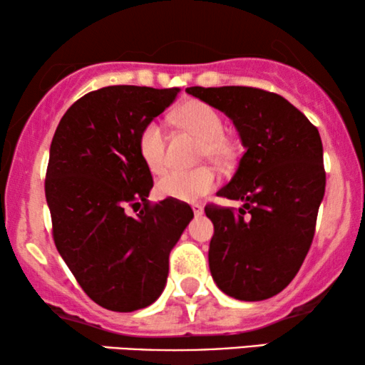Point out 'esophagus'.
Segmentation results:
<instances>
[{
  "label": "esophagus",
  "instance_id": "obj_1",
  "mask_svg": "<svg viewBox=\"0 0 365 365\" xmlns=\"http://www.w3.org/2000/svg\"><path fill=\"white\" fill-rule=\"evenodd\" d=\"M192 210H193L195 217H202V215H203V207H202V205L195 203V205H193V207H192Z\"/></svg>",
  "mask_w": 365,
  "mask_h": 365
}]
</instances>
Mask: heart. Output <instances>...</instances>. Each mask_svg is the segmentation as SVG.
Masks as SVG:
<instances>
[{"instance_id": "1", "label": "heart", "mask_w": 365, "mask_h": 365, "mask_svg": "<svg viewBox=\"0 0 365 365\" xmlns=\"http://www.w3.org/2000/svg\"><path fill=\"white\" fill-rule=\"evenodd\" d=\"M177 120L205 140L203 153L217 160L228 157L230 145L223 137V120L212 106L202 101H188L177 110ZM138 155L147 168L158 173L165 167V129L160 122L150 120L142 127L137 138ZM218 177L213 168L198 167L193 170H170L157 183L160 197L178 202H198L217 187Z\"/></svg>"}]
</instances>
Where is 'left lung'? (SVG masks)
I'll use <instances>...</instances> for the list:
<instances>
[{
    "mask_svg": "<svg viewBox=\"0 0 365 365\" xmlns=\"http://www.w3.org/2000/svg\"><path fill=\"white\" fill-rule=\"evenodd\" d=\"M188 94L233 120L245 147L217 195L243 207H207L213 222V281L240 301H263L291 283L314 238L324 198L321 135L284 97L243 86L188 87Z\"/></svg>",
    "mask_w": 365,
    "mask_h": 365,
    "instance_id": "8db88e82",
    "label": "left lung"
}]
</instances>
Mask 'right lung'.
Instances as JSON below:
<instances>
[{
  "label": "right lung",
  "mask_w": 365,
  "mask_h": 365,
  "mask_svg": "<svg viewBox=\"0 0 365 365\" xmlns=\"http://www.w3.org/2000/svg\"><path fill=\"white\" fill-rule=\"evenodd\" d=\"M180 89L109 86L69 107L54 132L46 172L56 248L92 301L132 312L158 299L168 255L193 212L175 200L148 203L153 180L138 155L142 127ZM138 202L137 217L125 208Z\"/></svg>",
  "instance_id": "obj_1"
}]
</instances>
